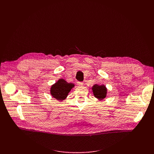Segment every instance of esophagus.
I'll list each match as a JSON object with an SVG mask.
<instances>
[{"label":"esophagus","mask_w":154,"mask_h":154,"mask_svg":"<svg viewBox=\"0 0 154 154\" xmlns=\"http://www.w3.org/2000/svg\"><path fill=\"white\" fill-rule=\"evenodd\" d=\"M77 83H78V85H83V82H77Z\"/></svg>","instance_id":"1"}]
</instances>
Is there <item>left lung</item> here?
Segmentation results:
<instances>
[{
	"label": "left lung",
	"instance_id": "left-lung-1",
	"mask_svg": "<svg viewBox=\"0 0 154 154\" xmlns=\"http://www.w3.org/2000/svg\"><path fill=\"white\" fill-rule=\"evenodd\" d=\"M94 96L98 99L102 100L106 97V88L104 85H94L92 88Z\"/></svg>",
	"mask_w": 154,
	"mask_h": 154
}]
</instances>
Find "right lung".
Wrapping results in <instances>:
<instances>
[{
  "instance_id": "obj_1",
  "label": "right lung",
  "mask_w": 154,
  "mask_h": 154,
  "mask_svg": "<svg viewBox=\"0 0 154 154\" xmlns=\"http://www.w3.org/2000/svg\"><path fill=\"white\" fill-rule=\"evenodd\" d=\"M74 86V84L69 83L63 79H60L55 84L52 86L51 93L57 100L61 101L67 97L68 93Z\"/></svg>"
}]
</instances>
